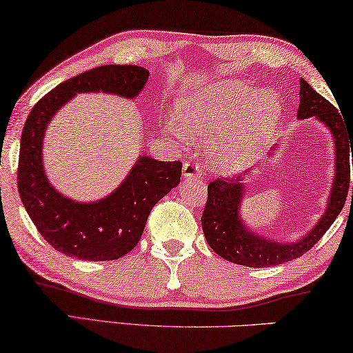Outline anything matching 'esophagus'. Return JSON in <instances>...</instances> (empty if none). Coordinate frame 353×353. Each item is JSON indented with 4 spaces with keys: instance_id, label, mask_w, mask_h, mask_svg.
<instances>
[{
    "instance_id": "1",
    "label": "esophagus",
    "mask_w": 353,
    "mask_h": 353,
    "mask_svg": "<svg viewBox=\"0 0 353 353\" xmlns=\"http://www.w3.org/2000/svg\"><path fill=\"white\" fill-rule=\"evenodd\" d=\"M202 175V170H201V165L196 162H186L185 165H183V178H186V180H197V178H201Z\"/></svg>"
}]
</instances>
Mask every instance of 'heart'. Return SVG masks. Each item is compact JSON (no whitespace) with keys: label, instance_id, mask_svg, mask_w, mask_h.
<instances>
[{"label":"heart","instance_id":"heart-1","mask_svg":"<svg viewBox=\"0 0 353 353\" xmlns=\"http://www.w3.org/2000/svg\"><path fill=\"white\" fill-rule=\"evenodd\" d=\"M281 117L274 91H257L234 79L196 88L176 103L175 122L168 130L194 141H214L209 163L215 172L238 173L252 165L267 146Z\"/></svg>","mask_w":353,"mask_h":353}]
</instances>
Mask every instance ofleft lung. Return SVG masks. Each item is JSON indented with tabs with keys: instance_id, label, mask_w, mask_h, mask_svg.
<instances>
[{
	"instance_id": "1",
	"label": "left lung",
	"mask_w": 353,
	"mask_h": 353,
	"mask_svg": "<svg viewBox=\"0 0 353 353\" xmlns=\"http://www.w3.org/2000/svg\"><path fill=\"white\" fill-rule=\"evenodd\" d=\"M299 94H301V104H299L297 119H316L330 130L334 139V144H332L334 146V180H332L325 214L301 239H270L252 231L241 216V202L248 190L243 176L225 178V180L219 178V180L210 181L207 204L201 219L202 231L214 252L231 263L265 268L301 257L330 230L332 221L337 219L345 204L350 183L353 134L347 133L345 125L334 105L327 103L321 94H318L303 79H301ZM276 151L278 149L274 146L270 156H274Z\"/></svg>"
}]
</instances>
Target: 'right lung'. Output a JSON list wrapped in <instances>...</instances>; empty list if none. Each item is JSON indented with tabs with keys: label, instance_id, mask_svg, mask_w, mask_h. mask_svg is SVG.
Returning <instances> with one entry per match:
<instances>
[{
	"label": "right lung",
	"instance_id": "add662e5",
	"mask_svg": "<svg viewBox=\"0 0 353 353\" xmlns=\"http://www.w3.org/2000/svg\"><path fill=\"white\" fill-rule=\"evenodd\" d=\"M139 65H101L62 81L38 101L22 130L17 186L40 234L67 257L90 262L117 260L141 238L152 207L180 185L181 162L139 156L125 180L103 199H70L48 180L43 138L52 117L79 93H112L133 99L148 83Z\"/></svg>",
	"mask_w": 353,
	"mask_h": 353
}]
</instances>
